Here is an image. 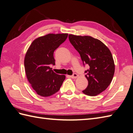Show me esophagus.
Instances as JSON below:
<instances>
[{
  "instance_id": "esophagus-1",
  "label": "esophagus",
  "mask_w": 133,
  "mask_h": 133,
  "mask_svg": "<svg viewBox=\"0 0 133 133\" xmlns=\"http://www.w3.org/2000/svg\"><path fill=\"white\" fill-rule=\"evenodd\" d=\"M78 77V74H76V73H74V74H73L72 75L70 76V77L72 79H75V78H77V77Z\"/></svg>"
}]
</instances>
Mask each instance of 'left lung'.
<instances>
[{
	"label": "left lung",
	"instance_id": "8db88e82",
	"mask_svg": "<svg viewBox=\"0 0 133 133\" xmlns=\"http://www.w3.org/2000/svg\"><path fill=\"white\" fill-rule=\"evenodd\" d=\"M69 38L80 54L84 66H89V69L84 71L88 86L82 92L89 96L99 94L113 78L115 64L111 52L101 41L91 36L70 34Z\"/></svg>",
	"mask_w": 133,
	"mask_h": 133
}]
</instances>
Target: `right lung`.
<instances>
[{"instance_id": "obj_1", "label": "right lung", "mask_w": 133, "mask_h": 133, "mask_svg": "<svg viewBox=\"0 0 133 133\" xmlns=\"http://www.w3.org/2000/svg\"><path fill=\"white\" fill-rule=\"evenodd\" d=\"M68 34H49L35 39L24 58L27 79L32 89L42 97H47L58 92L65 75L56 74L50 68L54 65V52L66 40Z\"/></svg>"}]
</instances>
